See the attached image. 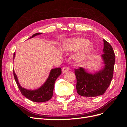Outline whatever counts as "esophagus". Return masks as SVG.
Here are the masks:
<instances>
[{"instance_id":"obj_1","label":"esophagus","mask_w":127,"mask_h":127,"mask_svg":"<svg viewBox=\"0 0 127 127\" xmlns=\"http://www.w3.org/2000/svg\"><path fill=\"white\" fill-rule=\"evenodd\" d=\"M69 70H70V68H68V67L64 66L63 68H62V72H63V73H65V72H68Z\"/></svg>"}]
</instances>
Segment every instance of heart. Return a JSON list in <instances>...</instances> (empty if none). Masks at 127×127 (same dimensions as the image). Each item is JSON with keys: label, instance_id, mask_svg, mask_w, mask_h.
<instances>
[{"label": "heart", "instance_id": "obj_1", "mask_svg": "<svg viewBox=\"0 0 127 127\" xmlns=\"http://www.w3.org/2000/svg\"><path fill=\"white\" fill-rule=\"evenodd\" d=\"M94 46L88 39L75 37L66 40L63 45V49L67 52H78L75 56L77 63L81 64L87 61L94 51Z\"/></svg>", "mask_w": 127, "mask_h": 127}]
</instances>
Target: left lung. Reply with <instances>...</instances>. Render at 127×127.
Returning a JSON list of instances; mask_svg holds the SVG:
<instances>
[{
    "instance_id": "left-lung-1",
    "label": "left lung",
    "mask_w": 127,
    "mask_h": 127,
    "mask_svg": "<svg viewBox=\"0 0 127 127\" xmlns=\"http://www.w3.org/2000/svg\"><path fill=\"white\" fill-rule=\"evenodd\" d=\"M104 40V53L101 55L104 67L100 70L90 73L83 68L75 70L76 90L80 95L95 97L103 94L111 82L114 74L115 55L109 43Z\"/></svg>"
}]
</instances>
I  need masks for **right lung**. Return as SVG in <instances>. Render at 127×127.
<instances>
[{
    "mask_svg": "<svg viewBox=\"0 0 127 127\" xmlns=\"http://www.w3.org/2000/svg\"><path fill=\"white\" fill-rule=\"evenodd\" d=\"M41 34V33H36L33 36L31 37L30 38H33L38 35ZM15 57V52L13 53V59ZM13 76L15 80V81L17 83L19 90L21 91L23 96L30 100L36 102H43L45 101H47L52 98L53 95L54 85L56 79L57 77L61 74V69L60 68L53 69L51 70L49 76H48L46 81L42 86H41L38 89L35 90H29L22 87L20 83L18 82L17 75H16L13 69Z\"/></svg>",
    "mask_w": 127,
    "mask_h": 127,
    "instance_id": "add662e5",
    "label": "right lung"
}]
</instances>
